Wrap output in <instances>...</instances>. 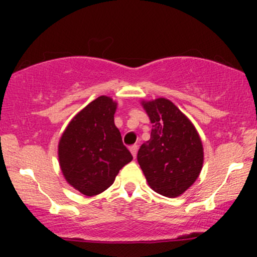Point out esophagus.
I'll return each mask as SVG.
<instances>
[{
	"instance_id": "esophagus-1",
	"label": "esophagus",
	"mask_w": 257,
	"mask_h": 257,
	"mask_svg": "<svg viewBox=\"0 0 257 257\" xmlns=\"http://www.w3.org/2000/svg\"><path fill=\"white\" fill-rule=\"evenodd\" d=\"M129 150H131L132 155H133V158L136 159L137 158V153H138V145H132L131 148H129Z\"/></svg>"
}]
</instances>
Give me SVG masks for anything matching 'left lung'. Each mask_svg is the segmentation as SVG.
Returning <instances> with one entry per match:
<instances>
[{
	"instance_id": "left-lung-1",
	"label": "left lung",
	"mask_w": 257,
	"mask_h": 257,
	"mask_svg": "<svg viewBox=\"0 0 257 257\" xmlns=\"http://www.w3.org/2000/svg\"><path fill=\"white\" fill-rule=\"evenodd\" d=\"M153 124L150 139L138 152L148 185L163 196L177 198L200 175L204 149L190 119L167 98L142 100Z\"/></svg>"
}]
</instances>
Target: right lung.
<instances>
[{
  "instance_id": "right-lung-1",
  "label": "right lung",
  "mask_w": 257,
  "mask_h": 257,
  "mask_svg": "<svg viewBox=\"0 0 257 257\" xmlns=\"http://www.w3.org/2000/svg\"><path fill=\"white\" fill-rule=\"evenodd\" d=\"M116 102L100 95L73 116L58 143V160L67 183L85 196L98 195L132 162L114 124Z\"/></svg>"
}]
</instances>
